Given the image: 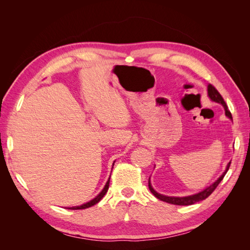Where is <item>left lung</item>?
Masks as SVG:
<instances>
[{"label": "left lung", "instance_id": "left-lung-1", "mask_svg": "<svg viewBox=\"0 0 250 250\" xmlns=\"http://www.w3.org/2000/svg\"><path fill=\"white\" fill-rule=\"evenodd\" d=\"M208 95L209 97V99L211 101L214 102H217V103H220L223 105V107L225 109V115L226 117H229L230 120H232V117H231V113L230 111L229 110L228 108V105H226L225 101L223 100L222 96L220 95V93L218 92V90L215 88V86H213L211 84H208ZM229 166H230V162L228 164V166H226V169L225 171L223 172L222 175L219 177L215 183L213 185H210L209 187L204 188L203 191L197 193V194H194V195H191V196H186V197H173V196H165V195H162L160 193H157L154 188H152V186H151L150 184V178H149V181H148V186H149V190L151 191V193H152L155 197L157 199H160L162 201H165V202H168V203H171V204H175V206H191V204H194L196 202H199L201 200H204L206 198H208V196L213 193L215 191V188L218 187V185L221 183V180L223 179V177L225 176L226 172L229 171Z\"/></svg>", "mask_w": 250, "mask_h": 250}]
</instances>
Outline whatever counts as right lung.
<instances>
[{
  "label": "right lung",
  "mask_w": 250,
  "mask_h": 250,
  "mask_svg": "<svg viewBox=\"0 0 250 250\" xmlns=\"http://www.w3.org/2000/svg\"><path fill=\"white\" fill-rule=\"evenodd\" d=\"M113 164H115V163H113ZM113 164H112V168H113ZM109 180H110V178H108L106 185H105V187L103 188V190L99 193V195L96 196V197L93 200H90V201H88V202H86L84 204H82V206H79V207H72V208H66L67 209H84V208H90V207L95 206V204L99 202L104 197V195L106 194L108 188H109Z\"/></svg>",
  "instance_id": "right-lung-1"
}]
</instances>
